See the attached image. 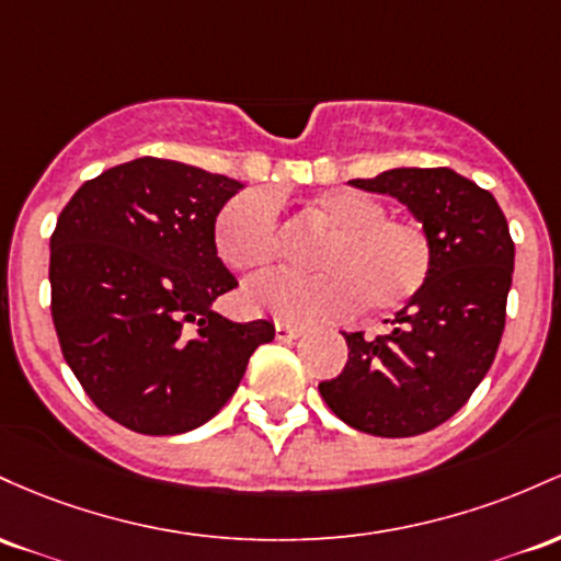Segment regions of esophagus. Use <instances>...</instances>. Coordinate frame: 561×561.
<instances>
[{
    "mask_svg": "<svg viewBox=\"0 0 561 561\" xmlns=\"http://www.w3.org/2000/svg\"><path fill=\"white\" fill-rule=\"evenodd\" d=\"M305 333V325H291V323H283V320H278L275 323V339L278 342H291V339H297Z\"/></svg>",
    "mask_w": 561,
    "mask_h": 561,
    "instance_id": "1",
    "label": "esophagus"
}]
</instances>
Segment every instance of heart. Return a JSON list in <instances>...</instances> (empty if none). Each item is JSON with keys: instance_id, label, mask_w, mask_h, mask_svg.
<instances>
[{"instance_id": "obj_1", "label": "heart", "mask_w": 561, "mask_h": 561, "mask_svg": "<svg viewBox=\"0 0 561 561\" xmlns=\"http://www.w3.org/2000/svg\"><path fill=\"white\" fill-rule=\"evenodd\" d=\"M310 214L325 225L314 243L312 273H275L247 283L243 301L291 323L363 312H394L426 286L434 264L432 238L419 219L389 217L387 206L355 187L312 198ZM219 260L238 273H260L278 260V209L270 193L243 191L214 217Z\"/></svg>"}]
</instances>
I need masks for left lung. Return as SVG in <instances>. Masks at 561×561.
I'll list each match as a JSON object with an SVG mask.
<instances>
[{
	"label": "left lung",
	"mask_w": 561,
	"mask_h": 561,
	"mask_svg": "<svg viewBox=\"0 0 561 561\" xmlns=\"http://www.w3.org/2000/svg\"><path fill=\"white\" fill-rule=\"evenodd\" d=\"M352 185L402 201L430 232L434 264L419 297L387 320V333H344L347 365L320 381V394L355 430L413 437L461 411L493 365L514 241L499 201L453 169H389Z\"/></svg>",
	"instance_id": "8db88e82"
}]
</instances>
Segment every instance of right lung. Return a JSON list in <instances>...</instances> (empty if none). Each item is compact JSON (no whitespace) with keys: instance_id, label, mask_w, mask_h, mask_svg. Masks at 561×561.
<instances>
[{"instance_id":"add662e5","label":"right lung","mask_w":561,"mask_h":561,"mask_svg":"<svg viewBox=\"0 0 561 561\" xmlns=\"http://www.w3.org/2000/svg\"><path fill=\"white\" fill-rule=\"evenodd\" d=\"M241 182L180 161L105 169L62 206L49 238L53 323L62 357L105 416L140 434H182L217 416L270 320L236 323L211 301L238 280L214 217Z\"/></svg>"}]
</instances>
